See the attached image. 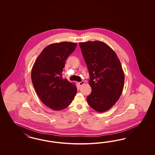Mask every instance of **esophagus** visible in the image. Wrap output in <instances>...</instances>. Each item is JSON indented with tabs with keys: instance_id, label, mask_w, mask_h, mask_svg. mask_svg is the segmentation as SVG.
<instances>
[{
	"instance_id": "obj_1",
	"label": "esophagus",
	"mask_w": 155,
	"mask_h": 155,
	"mask_svg": "<svg viewBox=\"0 0 155 155\" xmlns=\"http://www.w3.org/2000/svg\"><path fill=\"white\" fill-rule=\"evenodd\" d=\"M84 84V81H82L81 82H78V85L80 86H81L82 84Z\"/></svg>"
}]
</instances>
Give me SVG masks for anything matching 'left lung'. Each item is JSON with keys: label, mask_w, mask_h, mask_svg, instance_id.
Listing matches in <instances>:
<instances>
[{"label": "left lung", "mask_w": 155, "mask_h": 155, "mask_svg": "<svg viewBox=\"0 0 155 155\" xmlns=\"http://www.w3.org/2000/svg\"><path fill=\"white\" fill-rule=\"evenodd\" d=\"M89 73L92 91L87 97L90 106L99 113L111 108L120 98L124 83L120 62L113 49L99 41L80 42Z\"/></svg>", "instance_id": "1"}]
</instances>
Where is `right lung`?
Returning <instances> with one entry per match:
<instances>
[{"label": "right lung", "mask_w": 155, "mask_h": 155, "mask_svg": "<svg viewBox=\"0 0 155 155\" xmlns=\"http://www.w3.org/2000/svg\"><path fill=\"white\" fill-rule=\"evenodd\" d=\"M77 43L61 42L45 47L33 64L31 80L38 97L48 107L60 111L67 107L75 96L74 84L62 77L65 61Z\"/></svg>", "instance_id": "obj_1"}]
</instances>
